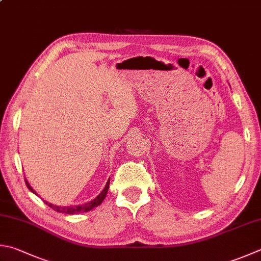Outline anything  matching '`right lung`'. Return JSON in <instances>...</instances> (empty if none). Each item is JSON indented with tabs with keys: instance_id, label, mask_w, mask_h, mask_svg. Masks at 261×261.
Listing matches in <instances>:
<instances>
[{
	"instance_id": "obj_1",
	"label": "right lung",
	"mask_w": 261,
	"mask_h": 261,
	"mask_svg": "<svg viewBox=\"0 0 261 261\" xmlns=\"http://www.w3.org/2000/svg\"><path fill=\"white\" fill-rule=\"evenodd\" d=\"M24 181H26V185L27 188L29 189V191L33 192L34 194L39 196L35 190H33V188L31 186V184L28 183L27 179H24ZM109 185H110V178L108 179L107 184L105 186V189L102 190L101 193L96 196L95 199H93L92 201H90V202H86L84 204H77V205H56L53 204L51 202H47V201L43 200V202L45 203L46 205H48V207L52 208L53 210H56L57 213H61V214H67V215H76V214H83V213H87V211H90L92 209H94L95 207H97V205H100L103 200H105L106 195L108 193V190H109ZM41 198V196H39Z\"/></svg>"
}]
</instances>
